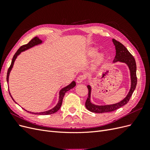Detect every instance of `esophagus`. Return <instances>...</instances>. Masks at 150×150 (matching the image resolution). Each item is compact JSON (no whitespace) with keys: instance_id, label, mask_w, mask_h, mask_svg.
<instances>
[{"instance_id":"obj_1","label":"esophagus","mask_w":150,"mask_h":150,"mask_svg":"<svg viewBox=\"0 0 150 150\" xmlns=\"http://www.w3.org/2000/svg\"><path fill=\"white\" fill-rule=\"evenodd\" d=\"M86 79V77L84 76V75H80L79 76L78 78H77L76 79V83H81L83 82V81H84Z\"/></svg>"}]
</instances>
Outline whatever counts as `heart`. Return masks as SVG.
<instances>
[{
  "label": "heart",
  "mask_w": 150,
  "mask_h": 150,
  "mask_svg": "<svg viewBox=\"0 0 150 150\" xmlns=\"http://www.w3.org/2000/svg\"><path fill=\"white\" fill-rule=\"evenodd\" d=\"M98 54V50L96 48H91L89 49L88 51L89 56L91 57H93L96 56ZM104 56L102 54H99L96 56V58H95L94 64H93V67H96L100 65L101 63L104 61Z\"/></svg>",
  "instance_id": "heart-1"
}]
</instances>
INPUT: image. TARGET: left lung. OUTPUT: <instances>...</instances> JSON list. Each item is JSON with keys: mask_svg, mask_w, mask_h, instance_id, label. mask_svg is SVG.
Instances as JSON below:
<instances>
[{"mask_svg": "<svg viewBox=\"0 0 150 150\" xmlns=\"http://www.w3.org/2000/svg\"><path fill=\"white\" fill-rule=\"evenodd\" d=\"M112 42L115 46L116 49V56L113 62H121L125 63L128 66L130 72L131 78V88L126 96L121 101L112 104H108V105H96L91 102V87L90 85H88V96L87 100L86 101V108L90 111L96 113L108 112L115 111L121 107L123 106L128 103L131 96L134 92L137 84V64L134 57L131 55L128 50L124 46L121 42L117 41L116 40L112 39Z\"/></svg>", "mask_w": 150, "mask_h": 150, "instance_id": "1", "label": "left lung"}]
</instances>
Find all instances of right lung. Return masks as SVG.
I'll list each match as a JSON object with an SVG mask.
<instances>
[{
    "instance_id": "1",
    "label": "right lung",
    "mask_w": 150,
    "mask_h": 150,
    "mask_svg": "<svg viewBox=\"0 0 150 150\" xmlns=\"http://www.w3.org/2000/svg\"><path fill=\"white\" fill-rule=\"evenodd\" d=\"M42 43V40H40L39 38L38 37H35L34 38H33L32 40H30V41H29V42L28 44H25L24 45V46H22L19 49L17 50V51L15 53L14 56H13V58H12V62H11V64L9 67V68H8V71H7V83H8V78H9V74H10V72L12 69L13 67V64H14V62L16 59V58L17 57V56L19 55V54L22 52H24L25 51H26V50H28L30 48H32L34 46H38V45H39L40 44ZM76 86V82L75 81H72V82L69 84V85H67V86H66V87L63 88L62 89H61V90H60L59 91V101L57 103V104H56V106L55 107H54L53 108H52L51 110H49L48 111H43V112H30L29 111H27L25 110V109H24V110H25L27 112H30L32 113V114H35V115H51V114H53V113H55L56 112L59 110L61 105H62V99H63V98H64V96L65 95V93L68 91L70 90L71 89H72L73 88L74 86ZM9 94L11 97L12 98V99H13V101H14L16 103H17L15 101L14 99H13L12 96H11V94L9 92Z\"/></svg>"
}]
</instances>
